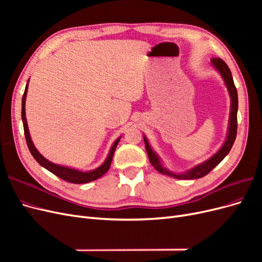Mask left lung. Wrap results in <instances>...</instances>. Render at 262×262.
Listing matches in <instances>:
<instances>
[{"mask_svg":"<svg viewBox=\"0 0 262 262\" xmlns=\"http://www.w3.org/2000/svg\"><path fill=\"white\" fill-rule=\"evenodd\" d=\"M211 62H212V64L215 67L216 70L221 73L222 77H223V80L225 82V85H226L228 93H229V96H231V99H232L231 118H229L227 139L225 141V143L223 144V146L220 148L219 152L215 155H213L207 162L195 166V167H193L192 169H190L184 173H173L164 167L160 161V158H158V156L153 152V149L150 148L146 138L143 137L146 153L148 155V160H149L150 164L154 166V168L157 171L164 173V175H166V176L177 178V179H198V178L204 177L205 175H208V173L214 167H215V166H217L222 161L224 160V157L229 153V150H231L234 142H235L236 134H237V109H238V96H237V90H236L235 84H234L231 70H229L226 63L220 58H214L211 60Z\"/></svg>","mask_w":262,"mask_h":262,"instance_id":"1","label":"left lung"}]
</instances>
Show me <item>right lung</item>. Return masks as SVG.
Segmentation results:
<instances>
[{
  "label": "right lung",
  "instance_id": "1",
  "mask_svg": "<svg viewBox=\"0 0 262 262\" xmlns=\"http://www.w3.org/2000/svg\"><path fill=\"white\" fill-rule=\"evenodd\" d=\"M27 90H28V84L26 85V89H25V92H24L23 99H21V120H23V124H24V133H25L27 146L30 150L31 155L34 156L35 160L39 164H40L42 167H45L46 169H48L49 171L54 173L55 176H58L59 178L66 180L68 182H72V184H86V182L96 180V179L100 178L102 175H105V173L108 171L110 165H112L113 156H114V153H115L116 147L119 143V141H120V138L116 140L112 149H110L107 160L104 162V164L99 166V167L96 168L95 170L84 172V171H81V170H76V169H73V168L64 167V166H60V165H57V164H53V163L49 162L48 160H46V158L40 153L38 152L37 148L35 147V145L33 143V141H31V139H30V136H29V130H28L26 115H25V101H26Z\"/></svg>",
  "mask_w": 262,
  "mask_h": 262
}]
</instances>
